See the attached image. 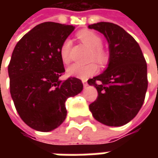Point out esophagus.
<instances>
[{
    "label": "esophagus",
    "mask_w": 158,
    "mask_h": 158,
    "mask_svg": "<svg viewBox=\"0 0 158 158\" xmlns=\"http://www.w3.org/2000/svg\"><path fill=\"white\" fill-rule=\"evenodd\" d=\"M82 83H83V85H84V87H87V86H88V83H87V81H86V79L82 80Z\"/></svg>",
    "instance_id": "1"
}]
</instances>
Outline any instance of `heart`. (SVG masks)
<instances>
[{"label": "heart", "mask_w": 158, "mask_h": 158, "mask_svg": "<svg viewBox=\"0 0 158 158\" xmlns=\"http://www.w3.org/2000/svg\"><path fill=\"white\" fill-rule=\"evenodd\" d=\"M78 37L83 43H85L92 50V58H95L96 62L100 63H104L106 62L107 54L102 48V40L96 33L89 29H84L78 33ZM70 49L71 40L69 39L65 40L62 42L60 48V56L62 62L64 63H69L70 62ZM67 72L70 76L79 79H86L98 72V66L95 62H90L87 64L73 63L68 68Z\"/></svg>", "instance_id": "heart-1"}]
</instances>
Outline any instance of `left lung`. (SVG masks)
I'll list each match as a JSON object with an SVG mask.
<instances>
[{
  "label": "left lung",
  "instance_id": "8db88e82",
  "mask_svg": "<svg viewBox=\"0 0 158 158\" xmlns=\"http://www.w3.org/2000/svg\"><path fill=\"white\" fill-rule=\"evenodd\" d=\"M106 37L109 45L106 69L88 80L96 100L89 106L93 117L107 126H123L139 113L147 90V65L139 44L120 26L101 22L89 25Z\"/></svg>",
  "mask_w": 158,
  "mask_h": 158
}]
</instances>
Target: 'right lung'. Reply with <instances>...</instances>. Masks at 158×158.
<instances>
[{
    "label": "right lung",
    "mask_w": 158,
    "mask_h": 158,
    "mask_svg": "<svg viewBox=\"0 0 158 158\" xmlns=\"http://www.w3.org/2000/svg\"><path fill=\"white\" fill-rule=\"evenodd\" d=\"M74 27L45 22L23 35L8 65L10 93L16 110L30 128L49 132L67 116L65 102L82 91V81L59 78L65 72L60 48Z\"/></svg>",
    "instance_id": "obj_1"
}]
</instances>
